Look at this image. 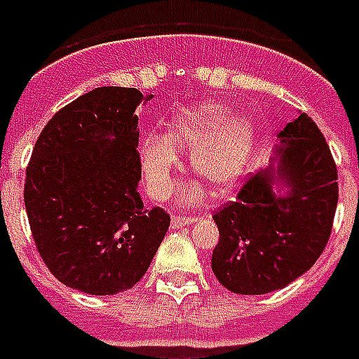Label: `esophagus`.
<instances>
[{
	"mask_svg": "<svg viewBox=\"0 0 359 359\" xmlns=\"http://www.w3.org/2000/svg\"><path fill=\"white\" fill-rule=\"evenodd\" d=\"M196 217L192 215H175L171 220V228H182V226H190Z\"/></svg>",
	"mask_w": 359,
	"mask_h": 359,
	"instance_id": "esophagus-1",
	"label": "esophagus"
}]
</instances>
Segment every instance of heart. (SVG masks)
<instances>
[{
  "instance_id": "b5f03b06",
  "label": "heart",
  "mask_w": 359,
  "mask_h": 359,
  "mask_svg": "<svg viewBox=\"0 0 359 359\" xmlns=\"http://www.w3.org/2000/svg\"><path fill=\"white\" fill-rule=\"evenodd\" d=\"M255 139L253 119L245 114L230 116L228 106L215 102L187 108L169 121L163 140L142 142L140 163L146 188L152 198L165 200L179 165L175 152H187L196 177L217 192L226 190L245 169Z\"/></svg>"
}]
</instances>
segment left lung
I'll use <instances>...</instances> for the list:
<instances>
[{"mask_svg": "<svg viewBox=\"0 0 359 359\" xmlns=\"http://www.w3.org/2000/svg\"><path fill=\"white\" fill-rule=\"evenodd\" d=\"M278 139V163L249 177L213 215L220 238L211 268L232 293L285 287L312 268L331 236L339 184L325 137L301 114Z\"/></svg>", "mask_w": 359, "mask_h": 359, "instance_id": "8db88e82", "label": "left lung"}]
</instances>
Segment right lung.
Wrapping results in <instances>:
<instances>
[{"label":"right lung","instance_id":"add662e5","mask_svg":"<svg viewBox=\"0 0 359 359\" xmlns=\"http://www.w3.org/2000/svg\"><path fill=\"white\" fill-rule=\"evenodd\" d=\"M133 87H97L58 110L26 167L24 205L45 266L89 294H116L146 274L171 217L146 209Z\"/></svg>","mask_w":359,"mask_h":359}]
</instances>
